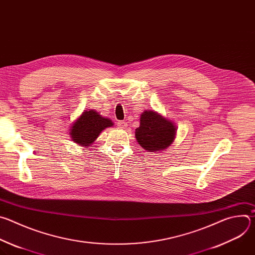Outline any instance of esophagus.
<instances>
[{
  "label": "esophagus",
  "instance_id": "obj_1",
  "mask_svg": "<svg viewBox=\"0 0 255 255\" xmlns=\"http://www.w3.org/2000/svg\"><path fill=\"white\" fill-rule=\"evenodd\" d=\"M117 125H118V127L121 128V129H124V128L127 127V123L124 122V121H119V122L117 123Z\"/></svg>",
  "mask_w": 255,
  "mask_h": 255
}]
</instances>
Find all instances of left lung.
Masks as SVG:
<instances>
[{
	"label": "left lung",
	"mask_w": 255,
	"mask_h": 255,
	"mask_svg": "<svg viewBox=\"0 0 255 255\" xmlns=\"http://www.w3.org/2000/svg\"><path fill=\"white\" fill-rule=\"evenodd\" d=\"M176 127L171 120L153 110H145L140 115V125L135 137L140 146L149 152H161L173 143Z\"/></svg>",
	"instance_id": "1"
}]
</instances>
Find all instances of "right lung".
I'll return each mask as SVG.
<instances>
[{"label":"right lung","instance_id":"obj_1","mask_svg":"<svg viewBox=\"0 0 255 255\" xmlns=\"http://www.w3.org/2000/svg\"><path fill=\"white\" fill-rule=\"evenodd\" d=\"M114 126L111 119L103 117L94 109L85 110L69 127V136L75 143L83 147H91L100 134Z\"/></svg>","mask_w":255,"mask_h":255}]
</instances>
